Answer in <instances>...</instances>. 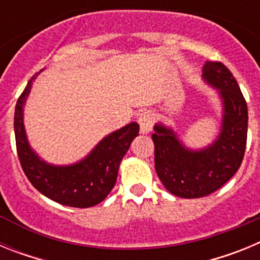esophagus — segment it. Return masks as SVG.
Returning a JSON list of instances; mask_svg holds the SVG:
<instances>
[{"label": "esophagus", "mask_w": 260, "mask_h": 260, "mask_svg": "<svg viewBox=\"0 0 260 260\" xmlns=\"http://www.w3.org/2000/svg\"><path fill=\"white\" fill-rule=\"evenodd\" d=\"M138 122H139V126H141L142 134H148L153 125V114L151 113L150 110H146V112L139 114Z\"/></svg>", "instance_id": "1"}]
</instances>
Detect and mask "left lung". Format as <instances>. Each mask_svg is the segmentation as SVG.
I'll list each match as a JSON object with an SVG mask.
<instances>
[{
	"instance_id": "1",
	"label": "left lung",
	"mask_w": 260,
	"mask_h": 260,
	"mask_svg": "<svg viewBox=\"0 0 260 260\" xmlns=\"http://www.w3.org/2000/svg\"><path fill=\"white\" fill-rule=\"evenodd\" d=\"M203 79L219 89L222 100L221 130L202 150H189L172 128L155 125V169L165 189L180 198H202L228 182L241 167L247 141V104L237 80L221 62L207 61Z\"/></svg>"
}]
</instances>
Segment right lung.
<instances>
[{
  "label": "right lung",
  "instance_id": "add662e5",
  "mask_svg": "<svg viewBox=\"0 0 260 260\" xmlns=\"http://www.w3.org/2000/svg\"><path fill=\"white\" fill-rule=\"evenodd\" d=\"M35 77L31 78L18 99L14 116L15 143L23 172L32 186L52 201L69 207H92L104 201L113 189L121 160L139 133V125L128 123L105 137L77 164L66 167L48 164L31 150L23 125V105Z\"/></svg>",
  "mask_w": 260,
  "mask_h": 260
}]
</instances>
